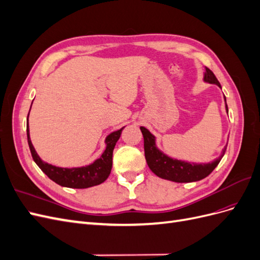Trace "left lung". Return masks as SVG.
<instances>
[{
    "instance_id": "8db88e82",
    "label": "left lung",
    "mask_w": 260,
    "mask_h": 260,
    "mask_svg": "<svg viewBox=\"0 0 260 260\" xmlns=\"http://www.w3.org/2000/svg\"><path fill=\"white\" fill-rule=\"evenodd\" d=\"M204 69H205V73H204L203 77L204 82L216 84L219 88H221V85H220L214 73L207 67H204ZM223 99L225 104V112L226 114H229V112H228L225 96H223ZM140 129L142 131V135L144 138L145 159L149 169H151L157 177L179 183L196 182V181H200L209 176L212 170L218 166L220 160L222 159L228 145L226 143L222 149L221 154L219 155L218 158L214 159L212 161L203 164L190 162L174 158V157H170L169 155L165 154L161 149H159L158 146H157V140L153 133L145 127H140Z\"/></svg>"
}]
</instances>
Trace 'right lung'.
<instances>
[{
  "mask_svg": "<svg viewBox=\"0 0 260 260\" xmlns=\"http://www.w3.org/2000/svg\"><path fill=\"white\" fill-rule=\"evenodd\" d=\"M32 105V104H31ZM31 109V107H30ZM30 113V111H29ZM124 127L119 130H116L109 133L105 139L106 147L102 155L94 160L93 162L85 165L81 167H57L52 164L46 162L41 159V157L38 155L36 148L34 147L32 142L30 139V130H29V114L27 117V138L28 144L31 155L35 162L38 165L44 174L48 176L55 183L61 186L70 187V188H86L91 186H95L108 178L113 167V152L117 141L119 140L121 132Z\"/></svg>",
  "mask_w": 260,
  "mask_h": 260,
  "instance_id": "1",
  "label": "right lung"
}]
</instances>
